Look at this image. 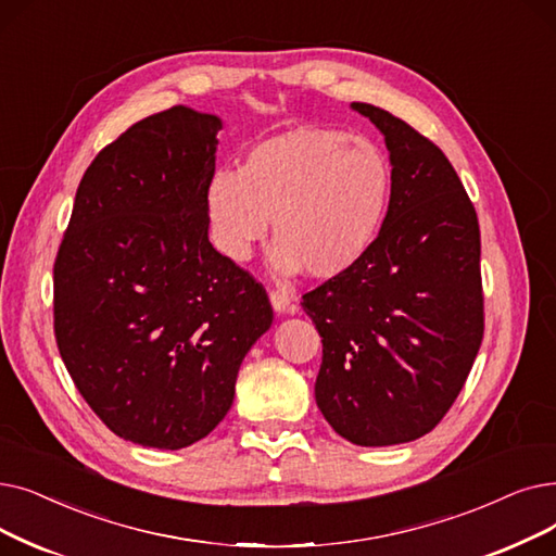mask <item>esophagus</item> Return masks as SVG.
I'll use <instances>...</instances> for the list:
<instances>
[{"mask_svg":"<svg viewBox=\"0 0 556 556\" xmlns=\"http://www.w3.org/2000/svg\"><path fill=\"white\" fill-rule=\"evenodd\" d=\"M270 304L277 313H293L295 311L291 295L283 293V291H270Z\"/></svg>","mask_w":556,"mask_h":556,"instance_id":"esophagus-1","label":"esophagus"}]
</instances>
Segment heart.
<instances>
[{
	"instance_id": "b5f03b06",
	"label": "heart",
	"mask_w": 556,
	"mask_h": 556,
	"mask_svg": "<svg viewBox=\"0 0 556 556\" xmlns=\"http://www.w3.org/2000/svg\"><path fill=\"white\" fill-rule=\"evenodd\" d=\"M393 192L386 154L350 134L300 127L258 142L240 170H218L206 188L213 245L245 261L273 218V268L336 279L368 256Z\"/></svg>"
}]
</instances>
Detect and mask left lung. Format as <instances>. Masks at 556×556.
<instances>
[{"label":"left lung","instance_id":"left-lung-1","mask_svg":"<svg viewBox=\"0 0 556 556\" xmlns=\"http://www.w3.org/2000/svg\"><path fill=\"white\" fill-rule=\"evenodd\" d=\"M383 134L393 192L375 248L302 298L323 338L316 402L354 445L416 441L450 412L484 338L479 223L447 156L404 119L354 102Z\"/></svg>","mask_w":556,"mask_h":556}]
</instances>
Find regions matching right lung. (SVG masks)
Listing matches in <instances>:
<instances>
[{"label": "right lung", "mask_w": 556, "mask_h": 556, "mask_svg": "<svg viewBox=\"0 0 556 556\" xmlns=\"http://www.w3.org/2000/svg\"><path fill=\"white\" fill-rule=\"evenodd\" d=\"M218 115L173 106L94 156L54 263V333L119 439L179 450L227 416L273 325L265 288L208 243Z\"/></svg>", "instance_id": "right-lung-1"}]
</instances>
